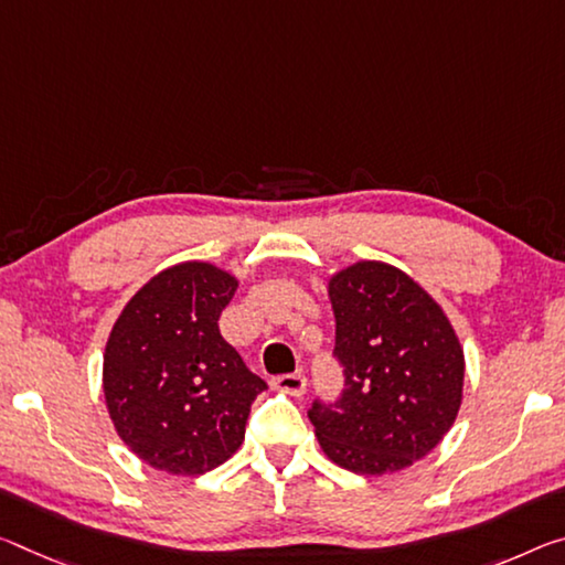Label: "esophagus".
<instances>
[{
	"label": "esophagus",
	"mask_w": 565,
	"mask_h": 565,
	"mask_svg": "<svg viewBox=\"0 0 565 565\" xmlns=\"http://www.w3.org/2000/svg\"><path fill=\"white\" fill-rule=\"evenodd\" d=\"M276 390L286 392V395L291 397H301L303 392H307V377H303L301 372H294V374H281V377H276L274 382Z\"/></svg>",
	"instance_id": "obj_1"
}]
</instances>
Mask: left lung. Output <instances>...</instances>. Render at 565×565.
<instances>
[{"label":"left lung","instance_id":"left-lung-1","mask_svg":"<svg viewBox=\"0 0 565 565\" xmlns=\"http://www.w3.org/2000/svg\"><path fill=\"white\" fill-rule=\"evenodd\" d=\"M327 289L344 392L309 409L321 450L360 476L405 470L435 450L458 417L460 339L440 303L397 266L356 262Z\"/></svg>","mask_w":565,"mask_h":565}]
</instances>
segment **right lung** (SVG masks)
Returning a JSON list of instances; mask_svg holds the SVG:
<instances>
[{
	"label": "right lung",
	"mask_w": 565,
	"mask_h": 565,
	"mask_svg": "<svg viewBox=\"0 0 565 565\" xmlns=\"http://www.w3.org/2000/svg\"><path fill=\"white\" fill-rule=\"evenodd\" d=\"M234 274L183 262L142 284L113 324L103 392L115 433L150 468L203 476L234 455L266 390L218 331Z\"/></svg>",
	"instance_id": "1"
}]
</instances>
